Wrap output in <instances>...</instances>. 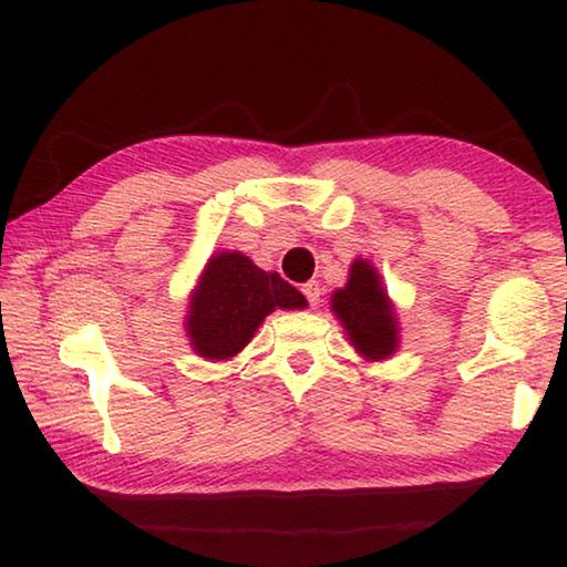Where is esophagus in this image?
<instances>
[{
    "mask_svg": "<svg viewBox=\"0 0 567 567\" xmlns=\"http://www.w3.org/2000/svg\"><path fill=\"white\" fill-rule=\"evenodd\" d=\"M302 295L307 297V302H310V307L318 305V302H320V295H322L320 282H315V280L305 282V285H302Z\"/></svg>",
    "mask_w": 567,
    "mask_h": 567,
    "instance_id": "obj_1",
    "label": "esophagus"
}]
</instances>
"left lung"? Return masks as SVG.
I'll return each instance as SVG.
<instances>
[{
    "label": "left lung",
    "instance_id": "1",
    "mask_svg": "<svg viewBox=\"0 0 567 567\" xmlns=\"http://www.w3.org/2000/svg\"><path fill=\"white\" fill-rule=\"evenodd\" d=\"M332 310L364 358L380 360L395 350V312L372 265L358 260L350 267L348 287L332 295Z\"/></svg>",
    "mask_w": 567,
    "mask_h": 567
}]
</instances>
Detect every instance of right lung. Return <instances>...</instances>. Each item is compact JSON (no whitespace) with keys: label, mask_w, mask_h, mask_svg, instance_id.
Instances as JSON below:
<instances>
[{"label":"right lung","mask_w":567,"mask_h":567,"mask_svg":"<svg viewBox=\"0 0 567 567\" xmlns=\"http://www.w3.org/2000/svg\"><path fill=\"white\" fill-rule=\"evenodd\" d=\"M302 292L277 272H265L239 252H219L207 262L192 295L187 332L203 358L227 360L252 338L275 307H305Z\"/></svg>","instance_id":"obj_1"}]
</instances>
